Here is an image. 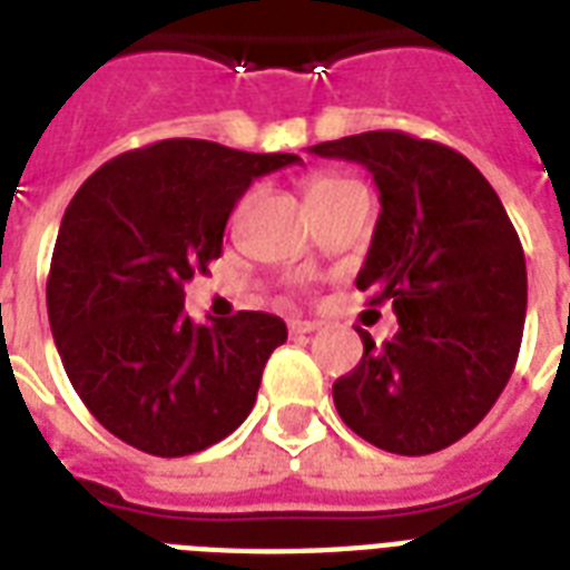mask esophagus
Instances as JSON below:
<instances>
[{
	"mask_svg": "<svg viewBox=\"0 0 570 570\" xmlns=\"http://www.w3.org/2000/svg\"><path fill=\"white\" fill-rule=\"evenodd\" d=\"M320 328L316 322H304V320H289V334L293 337H302V334H313V331Z\"/></svg>",
	"mask_w": 570,
	"mask_h": 570,
	"instance_id": "34e87169",
	"label": "esophagus"
}]
</instances>
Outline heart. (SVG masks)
Listing matches in <instances>:
<instances>
[{
    "mask_svg": "<svg viewBox=\"0 0 570 570\" xmlns=\"http://www.w3.org/2000/svg\"><path fill=\"white\" fill-rule=\"evenodd\" d=\"M343 186H348V180H343V177H334V174H316V177L307 180V204H316V200L334 195V191L343 189Z\"/></svg>",
    "mask_w": 570,
    "mask_h": 570,
    "instance_id": "1",
    "label": "heart"
}]
</instances>
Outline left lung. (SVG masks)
<instances>
[{
	"label": "left lung",
	"instance_id": "8db88e82",
	"mask_svg": "<svg viewBox=\"0 0 570 570\" xmlns=\"http://www.w3.org/2000/svg\"><path fill=\"white\" fill-rule=\"evenodd\" d=\"M370 168L381 195L357 275L399 331H366L361 364L334 381L343 423L379 450L429 455L461 441L503 393L521 352L527 259L491 183L468 156L399 129L313 145Z\"/></svg>",
	"mask_w": 570,
	"mask_h": 570
}]
</instances>
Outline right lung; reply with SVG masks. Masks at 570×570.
Segmentation results:
<instances>
[{"mask_svg": "<svg viewBox=\"0 0 570 570\" xmlns=\"http://www.w3.org/2000/svg\"><path fill=\"white\" fill-rule=\"evenodd\" d=\"M298 163L204 138H165L100 165L58 227L49 328L85 407L129 446L180 459L239 429L284 320L239 311L197 325L183 298L222 257L224 224L254 177Z\"/></svg>", "mask_w": 570, "mask_h": 570, "instance_id": "add662e5", "label": "right lung"}]
</instances>
